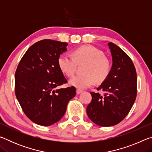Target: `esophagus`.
Returning a JSON list of instances; mask_svg holds the SVG:
<instances>
[{
  "mask_svg": "<svg viewBox=\"0 0 152 152\" xmlns=\"http://www.w3.org/2000/svg\"><path fill=\"white\" fill-rule=\"evenodd\" d=\"M82 90H80V89H77L76 90V94H80V93H82Z\"/></svg>",
  "mask_w": 152,
  "mask_h": 152,
  "instance_id": "esophagus-1",
  "label": "esophagus"
}]
</instances>
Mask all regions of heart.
<instances>
[{"label":"heart","instance_id":"b5f03b06","mask_svg":"<svg viewBox=\"0 0 152 152\" xmlns=\"http://www.w3.org/2000/svg\"><path fill=\"white\" fill-rule=\"evenodd\" d=\"M85 63L80 75L74 76L70 84L80 89L88 88L94 81L101 83L109 76L111 70L109 59L104 56L103 51L93 45H84L72 51V57L68 54H61L58 58V65L66 76L74 75L76 64Z\"/></svg>","mask_w":152,"mask_h":152}]
</instances>
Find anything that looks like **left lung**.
Here are the masks:
<instances>
[{
    "label": "left lung",
    "mask_w": 152,
    "mask_h": 152,
    "mask_svg": "<svg viewBox=\"0 0 152 152\" xmlns=\"http://www.w3.org/2000/svg\"><path fill=\"white\" fill-rule=\"evenodd\" d=\"M113 66L107 78L97 88L102 91L91 92L92 101L87 106V115L92 122L101 127L119 123L129 113L137 96V74L132 59L112 42L108 43Z\"/></svg>",
    "instance_id": "1"
}]
</instances>
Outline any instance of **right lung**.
Masks as SVG:
<instances>
[{"label": "right lung", "mask_w": 152, "mask_h": 152, "mask_svg": "<svg viewBox=\"0 0 152 152\" xmlns=\"http://www.w3.org/2000/svg\"><path fill=\"white\" fill-rule=\"evenodd\" d=\"M68 43L51 39L36 42L28 49L15 72V95L23 110L36 124L50 126L65 114L74 86L56 89L68 82L58 58Z\"/></svg>", "instance_id": "right-lung-1"}]
</instances>
